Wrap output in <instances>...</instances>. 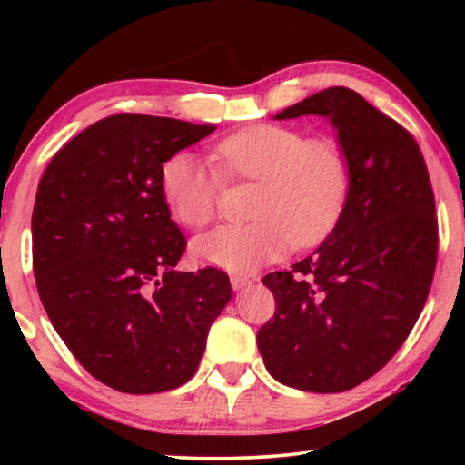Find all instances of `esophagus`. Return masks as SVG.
<instances>
[{"mask_svg": "<svg viewBox=\"0 0 465 465\" xmlns=\"http://www.w3.org/2000/svg\"><path fill=\"white\" fill-rule=\"evenodd\" d=\"M231 285H232V290H234V292H239V290L247 288V285H252V279H250V277L234 275V277H231Z\"/></svg>", "mask_w": 465, "mask_h": 465, "instance_id": "esophagus-1", "label": "esophagus"}]
</instances>
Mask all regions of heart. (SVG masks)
<instances>
[{
	"instance_id": "obj_1",
	"label": "heart",
	"mask_w": 465,
	"mask_h": 465,
	"mask_svg": "<svg viewBox=\"0 0 465 465\" xmlns=\"http://www.w3.org/2000/svg\"><path fill=\"white\" fill-rule=\"evenodd\" d=\"M215 154L226 177L260 183L252 207L258 220L196 237L193 256L199 262L253 271L285 256L296 243H320L339 224L351 171L334 139L262 123L222 139ZM222 186L220 171L186 150L175 152L161 169L164 205L188 228H203L215 218Z\"/></svg>"
}]
</instances>
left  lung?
Returning <instances> with one entry per match:
<instances>
[{
    "mask_svg": "<svg viewBox=\"0 0 465 465\" xmlns=\"http://www.w3.org/2000/svg\"><path fill=\"white\" fill-rule=\"evenodd\" d=\"M309 114L339 133L351 188L328 239L290 271L262 279L275 315L256 342L279 383L336 393L379 372L411 334L434 279L438 220L423 154L404 126L345 86L275 118Z\"/></svg>",
    "mask_w": 465,
    "mask_h": 465,
    "instance_id": "1",
    "label": "left lung"
}]
</instances>
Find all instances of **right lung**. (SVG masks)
Instances as JSON below:
<instances>
[{
	"mask_svg": "<svg viewBox=\"0 0 465 465\" xmlns=\"http://www.w3.org/2000/svg\"><path fill=\"white\" fill-rule=\"evenodd\" d=\"M213 131L143 114L107 116L69 139L37 186V294L75 360L116 391L186 383L232 296L213 266L175 271L186 239L161 190L163 163Z\"/></svg>",
	"mask_w": 465,
	"mask_h": 465,
	"instance_id": "right-lung-1",
	"label": "right lung"
}]
</instances>
